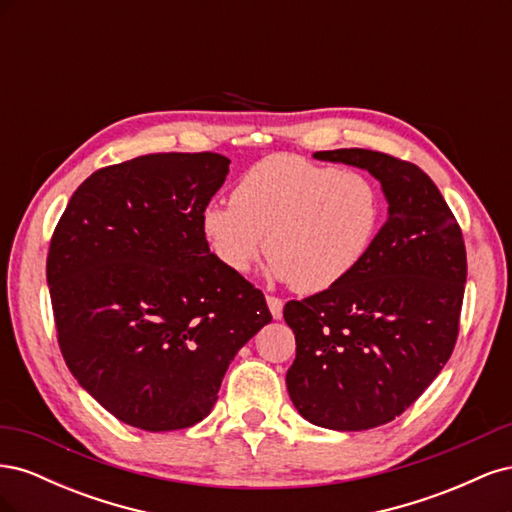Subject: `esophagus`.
I'll return each mask as SVG.
<instances>
[{
  "label": "esophagus",
  "instance_id": "1",
  "mask_svg": "<svg viewBox=\"0 0 512 512\" xmlns=\"http://www.w3.org/2000/svg\"><path fill=\"white\" fill-rule=\"evenodd\" d=\"M267 305L271 309L273 318H282V312H284V301L280 297H273V294H267Z\"/></svg>",
  "mask_w": 512,
  "mask_h": 512
}]
</instances>
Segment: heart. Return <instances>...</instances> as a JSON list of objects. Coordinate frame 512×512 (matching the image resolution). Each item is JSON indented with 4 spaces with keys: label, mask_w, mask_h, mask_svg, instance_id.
Segmentation results:
<instances>
[{
    "label": "heart",
    "mask_w": 512,
    "mask_h": 512,
    "mask_svg": "<svg viewBox=\"0 0 512 512\" xmlns=\"http://www.w3.org/2000/svg\"><path fill=\"white\" fill-rule=\"evenodd\" d=\"M230 198L200 215L215 258L247 273L269 252L271 273L305 294L346 282L367 260L384 220L374 179L290 153L247 168Z\"/></svg>",
    "instance_id": "heart-1"
}]
</instances>
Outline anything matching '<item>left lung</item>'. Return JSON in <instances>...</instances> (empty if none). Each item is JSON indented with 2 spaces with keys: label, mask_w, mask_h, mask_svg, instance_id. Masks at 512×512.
Instances as JSON below:
<instances>
[{
  "label": "left lung",
  "mask_w": 512,
  "mask_h": 512,
  "mask_svg": "<svg viewBox=\"0 0 512 512\" xmlns=\"http://www.w3.org/2000/svg\"><path fill=\"white\" fill-rule=\"evenodd\" d=\"M314 158L367 168L382 183L389 218L346 282L286 303L297 342L286 386L309 423L363 431L410 408L451 359L466 243L436 183L416 164L371 149Z\"/></svg>",
  "instance_id": "8db88e82"
}]
</instances>
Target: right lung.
Masks as SVG:
<instances>
[{"instance_id": "1", "label": "right lung", "mask_w": 512, "mask_h": 512, "mask_svg": "<svg viewBox=\"0 0 512 512\" xmlns=\"http://www.w3.org/2000/svg\"><path fill=\"white\" fill-rule=\"evenodd\" d=\"M220 153H149L87 177L46 256L57 344L72 376L119 421L192 427L230 361L271 322L265 294L209 252L200 215Z\"/></svg>"}]
</instances>
